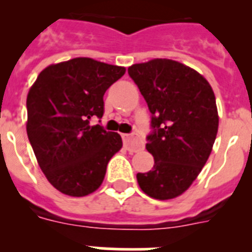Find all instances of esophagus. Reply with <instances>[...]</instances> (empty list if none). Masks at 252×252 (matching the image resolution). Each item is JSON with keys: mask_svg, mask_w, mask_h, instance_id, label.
<instances>
[{"mask_svg": "<svg viewBox=\"0 0 252 252\" xmlns=\"http://www.w3.org/2000/svg\"><path fill=\"white\" fill-rule=\"evenodd\" d=\"M124 144L130 153H136L144 148V142L135 135H122Z\"/></svg>", "mask_w": 252, "mask_h": 252, "instance_id": "obj_1", "label": "esophagus"}]
</instances>
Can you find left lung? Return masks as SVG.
<instances>
[{"instance_id": "1", "label": "left lung", "mask_w": 252, "mask_h": 252, "mask_svg": "<svg viewBox=\"0 0 252 252\" xmlns=\"http://www.w3.org/2000/svg\"><path fill=\"white\" fill-rule=\"evenodd\" d=\"M128 75L151 112L146 149L154 168L137 173L142 192L171 199L190 187L212 151L218 130L215 93L194 69L170 59L133 64Z\"/></svg>"}]
</instances>
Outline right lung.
<instances>
[{"instance_id": "add662e5", "label": "right lung", "mask_w": 252, "mask_h": 252, "mask_svg": "<svg viewBox=\"0 0 252 252\" xmlns=\"http://www.w3.org/2000/svg\"><path fill=\"white\" fill-rule=\"evenodd\" d=\"M124 66L74 58L45 68L29 91V141L46 179L59 192L84 197L98 189L107 164L122 148L117 132L91 126L102 119L106 91Z\"/></svg>"}]
</instances>
